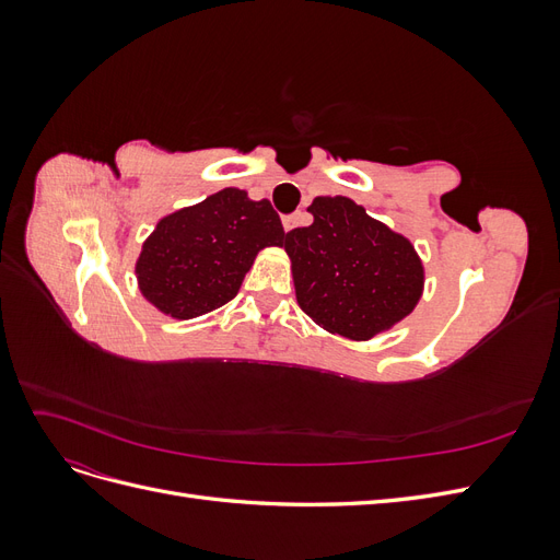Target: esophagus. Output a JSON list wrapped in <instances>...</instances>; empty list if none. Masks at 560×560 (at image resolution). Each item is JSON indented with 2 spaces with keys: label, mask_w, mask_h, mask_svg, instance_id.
Wrapping results in <instances>:
<instances>
[{
  "label": "esophagus",
  "mask_w": 560,
  "mask_h": 560,
  "mask_svg": "<svg viewBox=\"0 0 560 560\" xmlns=\"http://www.w3.org/2000/svg\"><path fill=\"white\" fill-rule=\"evenodd\" d=\"M303 214H306V212H296V214L284 217V219H282V226H284V231H292V229L301 226V224H303Z\"/></svg>",
  "instance_id": "34e87169"
}]
</instances>
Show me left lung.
<instances>
[{
  "mask_svg": "<svg viewBox=\"0 0 560 560\" xmlns=\"http://www.w3.org/2000/svg\"><path fill=\"white\" fill-rule=\"evenodd\" d=\"M311 226L287 233L296 299L331 334L366 341L409 315L422 292V264L404 235L346 196H317Z\"/></svg>",
  "mask_w": 560,
  "mask_h": 560,
  "instance_id": "obj_1",
  "label": "left lung"
}]
</instances>
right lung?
Returning a JSON list of instances; mask_svg holds the SVG:
<instances>
[{"label":"right lung","mask_w":560,"mask_h":560,"mask_svg":"<svg viewBox=\"0 0 560 560\" xmlns=\"http://www.w3.org/2000/svg\"><path fill=\"white\" fill-rule=\"evenodd\" d=\"M284 243L273 206L241 189L212 194L163 217L135 266L147 301L177 319L224 306L238 294L257 252Z\"/></svg>","instance_id":"add662e5"}]
</instances>
